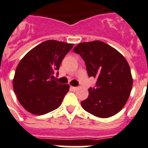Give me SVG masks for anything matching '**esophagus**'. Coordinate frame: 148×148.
Segmentation results:
<instances>
[{
    "instance_id": "34e87169",
    "label": "esophagus",
    "mask_w": 148,
    "mask_h": 148,
    "mask_svg": "<svg viewBox=\"0 0 148 148\" xmlns=\"http://www.w3.org/2000/svg\"><path fill=\"white\" fill-rule=\"evenodd\" d=\"M71 89L74 90V91H75V90L77 89V87H74V86H71Z\"/></svg>"
}]
</instances>
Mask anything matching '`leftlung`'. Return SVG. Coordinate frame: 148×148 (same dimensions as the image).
Masks as SVG:
<instances>
[{
	"instance_id": "1",
	"label": "left lung",
	"mask_w": 148,
	"mask_h": 148,
	"mask_svg": "<svg viewBox=\"0 0 148 148\" xmlns=\"http://www.w3.org/2000/svg\"><path fill=\"white\" fill-rule=\"evenodd\" d=\"M86 66L88 77L97 79L81 102L85 110L99 118L120 112L130 97L133 78L129 64L118 51L101 41L82 42L74 48Z\"/></svg>"
}]
</instances>
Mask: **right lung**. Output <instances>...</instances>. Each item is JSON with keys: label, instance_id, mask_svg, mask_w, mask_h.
<instances>
[{"label": "right lung", "instance_id": "add662e5", "mask_svg": "<svg viewBox=\"0 0 148 148\" xmlns=\"http://www.w3.org/2000/svg\"><path fill=\"white\" fill-rule=\"evenodd\" d=\"M73 46V44L47 40L29 51L21 60L15 70L13 88L27 111L44 115L61 105L69 85L57 83L53 74Z\"/></svg>", "mask_w": 148, "mask_h": 148}]
</instances>
